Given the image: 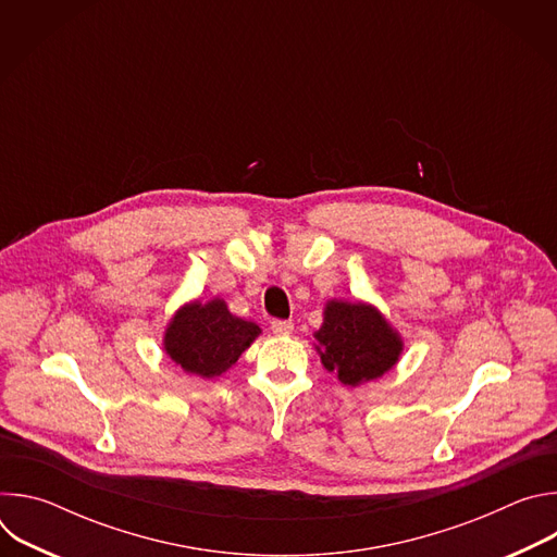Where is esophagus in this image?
Wrapping results in <instances>:
<instances>
[{
	"mask_svg": "<svg viewBox=\"0 0 557 557\" xmlns=\"http://www.w3.org/2000/svg\"><path fill=\"white\" fill-rule=\"evenodd\" d=\"M293 329H295L293 322H286V320H273V322H271V331H273L275 335H280V337H282V335H290Z\"/></svg>",
	"mask_w": 557,
	"mask_h": 557,
	"instance_id": "1",
	"label": "esophagus"
}]
</instances>
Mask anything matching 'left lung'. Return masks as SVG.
I'll list each match as a JSON object with an SVG mask.
<instances>
[{"mask_svg": "<svg viewBox=\"0 0 557 557\" xmlns=\"http://www.w3.org/2000/svg\"><path fill=\"white\" fill-rule=\"evenodd\" d=\"M312 337L324 368L348 387L383 376L404 355L401 333L374 304L361 299H329Z\"/></svg>", "mask_w": 557, "mask_h": 557, "instance_id": "1", "label": "left lung"}]
</instances>
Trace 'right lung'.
<instances>
[{
  "label": "right lung",
  "mask_w": 557,
  "mask_h": 557,
  "mask_svg": "<svg viewBox=\"0 0 557 557\" xmlns=\"http://www.w3.org/2000/svg\"><path fill=\"white\" fill-rule=\"evenodd\" d=\"M260 333L258 324L235 317L220 297L205 304L191 299L168 322L163 350L183 372L213 379L240 359Z\"/></svg>",
  "instance_id": "add662e5"
}]
</instances>
